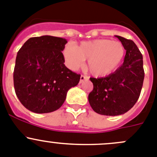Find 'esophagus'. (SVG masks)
<instances>
[{"label":"esophagus","instance_id":"34e87169","mask_svg":"<svg viewBox=\"0 0 157 157\" xmlns=\"http://www.w3.org/2000/svg\"><path fill=\"white\" fill-rule=\"evenodd\" d=\"M89 79V77L86 75H81L80 77V82H82L83 81H86V80Z\"/></svg>","mask_w":157,"mask_h":157}]
</instances>
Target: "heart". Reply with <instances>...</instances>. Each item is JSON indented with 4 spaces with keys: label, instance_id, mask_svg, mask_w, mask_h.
<instances>
[{
    "label": "heart",
    "instance_id": "b5f03b06",
    "mask_svg": "<svg viewBox=\"0 0 157 157\" xmlns=\"http://www.w3.org/2000/svg\"><path fill=\"white\" fill-rule=\"evenodd\" d=\"M125 52L120 41L108 39L82 41L78 46L68 44L62 51L65 64L70 69H78L88 59V70L95 76L106 75L115 71L122 62Z\"/></svg>",
    "mask_w": 157,
    "mask_h": 157
}]
</instances>
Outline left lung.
Returning <instances> with one entry per match:
<instances>
[{
  "instance_id": "obj_1",
  "label": "left lung",
  "mask_w": 157,
  "mask_h": 157,
  "mask_svg": "<svg viewBox=\"0 0 157 157\" xmlns=\"http://www.w3.org/2000/svg\"><path fill=\"white\" fill-rule=\"evenodd\" d=\"M126 51L124 62L106 77L90 78L93 90L89 102L95 113L119 116L129 111L137 102L144 80L143 55L132 40L116 35Z\"/></svg>"
}]
</instances>
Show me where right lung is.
<instances>
[{
    "instance_id": "add662e5",
    "label": "right lung",
    "mask_w": 157,
    "mask_h": 157,
    "mask_svg": "<svg viewBox=\"0 0 157 157\" xmlns=\"http://www.w3.org/2000/svg\"><path fill=\"white\" fill-rule=\"evenodd\" d=\"M66 39L44 35L31 38L16 57L14 70L15 93L22 105L35 113L59 109L68 91L79 82L80 75L65 65Z\"/></svg>"
}]
</instances>
